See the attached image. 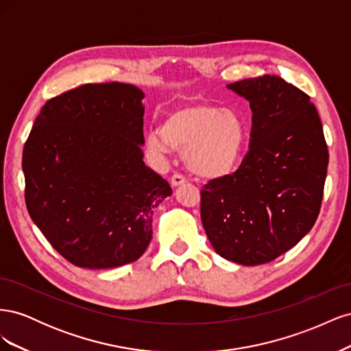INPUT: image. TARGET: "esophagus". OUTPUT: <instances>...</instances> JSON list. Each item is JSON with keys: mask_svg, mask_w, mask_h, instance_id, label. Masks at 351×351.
<instances>
[{"mask_svg": "<svg viewBox=\"0 0 351 351\" xmlns=\"http://www.w3.org/2000/svg\"><path fill=\"white\" fill-rule=\"evenodd\" d=\"M183 184H186V178H184L183 176L174 174V176L171 177V186H173V187H178V186H183Z\"/></svg>", "mask_w": 351, "mask_h": 351, "instance_id": "1", "label": "esophagus"}]
</instances>
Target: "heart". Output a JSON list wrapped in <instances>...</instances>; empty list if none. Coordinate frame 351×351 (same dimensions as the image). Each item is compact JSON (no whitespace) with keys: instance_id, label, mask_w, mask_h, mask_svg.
<instances>
[{"instance_id":"1","label":"heart","mask_w":351,"mask_h":351,"mask_svg":"<svg viewBox=\"0 0 351 351\" xmlns=\"http://www.w3.org/2000/svg\"><path fill=\"white\" fill-rule=\"evenodd\" d=\"M247 141V124L234 110L210 102L180 105L167 115L161 132L149 134V145L159 152H186L189 171L215 180L239 167Z\"/></svg>"}]
</instances>
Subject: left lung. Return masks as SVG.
Here are the masks:
<instances>
[{"label":"left lung","instance_id":"obj_1","mask_svg":"<svg viewBox=\"0 0 351 351\" xmlns=\"http://www.w3.org/2000/svg\"><path fill=\"white\" fill-rule=\"evenodd\" d=\"M250 102L246 156L200 192V218L219 256L267 263L294 247L319 215L328 167L322 123L311 97L265 74L227 84Z\"/></svg>","mask_w":351,"mask_h":351}]
</instances>
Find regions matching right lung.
<instances>
[{"instance_id": "add662e5", "label": "right lung", "mask_w": 351, "mask_h": 351, "mask_svg": "<svg viewBox=\"0 0 351 351\" xmlns=\"http://www.w3.org/2000/svg\"><path fill=\"white\" fill-rule=\"evenodd\" d=\"M143 92L88 83L42 107L23 147L30 218L62 258L108 269L139 259L173 193L143 162Z\"/></svg>"}]
</instances>
